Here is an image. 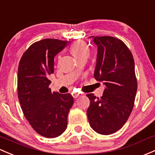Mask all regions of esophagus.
<instances>
[{
  "label": "esophagus",
  "instance_id": "obj_1",
  "mask_svg": "<svg viewBox=\"0 0 155 155\" xmlns=\"http://www.w3.org/2000/svg\"><path fill=\"white\" fill-rule=\"evenodd\" d=\"M71 94H72L73 98H75V99L77 98V97L79 96V94H78V93H75V92H72L71 93Z\"/></svg>",
  "mask_w": 155,
  "mask_h": 155
}]
</instances>
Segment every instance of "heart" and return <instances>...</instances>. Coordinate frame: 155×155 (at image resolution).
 <instances>
[{"instance_id":"obj_1","label":"heart","mask_w":155,"mask_h":155,"mask_svg":"<svg viewBox=\"0 0 155 155\" xmlns=\"http://www.w3.org/2000/svg\"><path fill=\"white\" fill-rule=\"evenodd\" d=\"M71 53L73 56L76 59L83 58V57H87L90 53V49L87 44L84 43L82 41H76L71 45Z\"/></svg>"}]
</instances>
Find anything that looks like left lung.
<instances>
[{
  "label": "left lung",
  "instance_id": "left-lung-1",
  "mask_svg": "<svg viewBox=\"0 0 155 155\" xmlns=\"http://www.w3.org/2000/svg\"><path fill=\"white\" fill-rule=\"evenodd\" d=\"M91 37L98 49L94 78L103 82L105 88L100 98L87 94L91 101L87 118L96 132L108 135L120 130L132 111L137 90L134 61L119 38Z\"/></svg>",
  "mask_w": 155,
  "mask_h": 155
}]
</instances>
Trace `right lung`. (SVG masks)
<instances>
[{
  "instance_id": "obj_1",
  "label": "right lung",
  "mask_w": 155,
  "mask_h": 155,
  "mask_svg": "<svg viewBox=\"0 0 155 155\" xmlns=\"http://www.w3.org/2000/svg\"><path fill=\"white\" fill-rule=\"evenodd\" d=\"M68 41L46 38L30 45L23 54L18 71V97L24 117L38 134L59 136L68 125L73 106L70 94L51 92L49 76L54 72V57Z\"/></svg>"
}]
</instances>
